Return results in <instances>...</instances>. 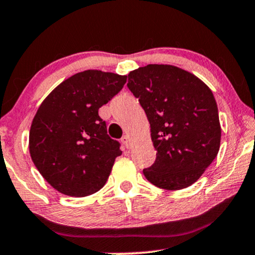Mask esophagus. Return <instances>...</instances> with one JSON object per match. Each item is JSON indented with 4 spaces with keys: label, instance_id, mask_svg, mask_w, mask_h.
<instances>
[{
    "label": "esophagus",
    "instance_id": "34e87169",
    "mask_svg": "<svg viewBox=\"0 0 255 255\" xmlns=\"http://www.w3.org/2000/svg\"><path fill=\"white\" fill-rule=\"evenodd\" d=\"M121 140H122L123 145H124L125 148H130V145H131V143H130V137H128V136H123Z\"/></svg>",
    "mask_w": 255,
    "mask_h": 255
}]
</instances>
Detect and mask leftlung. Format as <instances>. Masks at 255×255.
Segmentation results:
<instances>
[{"mask_svg":"<svg viewBox=\"0 0 255 255\" xmlns=\"http://www.w3.org/2000/svg\"><path fill=\"white\" fill-rule=\"evenodd\" d=\"M128 77L156 149V160L143 174L164 190L191 186L220 150L221 125L211 89L193 74L168 64H148Z\"/></svg>","mask_w":255,"mask_h":255,"instance_id":"8db88e82","label":"left lung"}]
</instances>
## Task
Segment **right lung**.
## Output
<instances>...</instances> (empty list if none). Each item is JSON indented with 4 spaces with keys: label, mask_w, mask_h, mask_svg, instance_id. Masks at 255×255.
<instances>
[{
    "label": "right lung",
    "mask_w": 255,
    "mask_h": 255,
    "mask_svg": "<svg viewBox=\"0 0 255 255\" xmlns=\"http://www.w3.org/2000/svg\"><path fill=\"white\" fill-rule=\"evenodd\" d=\"M125 82V75L81 71L63 81L39 106L29 130V154L58 192L86 197L106 184L122 150L98 112Z\"/></svg>",
    "instance_id": "add662e5"
}]
</instances>
